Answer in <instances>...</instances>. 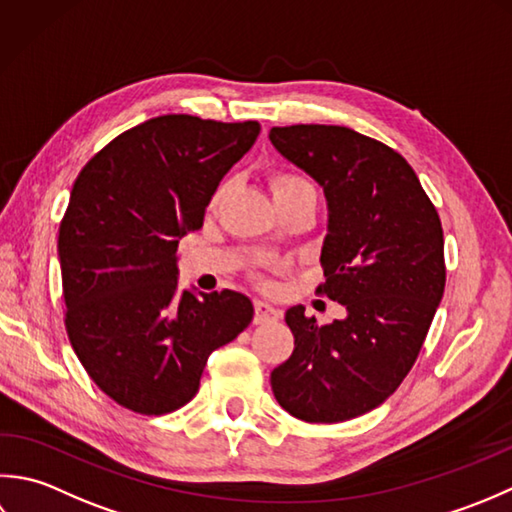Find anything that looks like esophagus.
I'll return each mask as SVG.
<instances>
[{"label": "esophagus", "mask_w": 512, "mask_h": 512, "mask_svg": "<svg viewBox=\"0 0 512 512\" xmlns=\"http://www.w3.org/2000/svg\"><path fill=\"white\" fill-rule=\"evenodd\" d=\"M254 311H256V316H254L256 325H265V322H276L280 318V309L267 305V302H263V300L254 302Z\"/></svg>", "instance_id": "1"}]
</instances>
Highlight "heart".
Instances as JSON below:
<instances>
[{"instance_id":"b5f03b06","label":"heart","mask_w":512,"mask_h":512,"mask_svg":"<svg viewBox=\"0 0 512 512\" xmlns=\"http://www.w3.org/2000/svg\"><path fill=\"white\" fill-rule=\"evenodd\" d=\"M269 185H271V192H274V198L291 194V192H300V190L316 192L314 187H311V183L305 179V176H300V174H296V172H287V170L271 172V174H269ZM223 194H225V185H221V187H218V190L214 192V196H212V207L218 205V201H221Z\"/></svg>"}]
</instances>
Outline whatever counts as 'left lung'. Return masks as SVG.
Returning a JSON list of instances; mask_svg holds the SVG:
<instances>
[{"mask_svg":"<svg viewBox=\"0 0 512 512\" xmlns=\"http://www.w3.org/2000/svg\"><path fill=\"white\" fill-rule=\"evenodd\" d=\"M269 139L325 190L318 294L347 309L331 325L287 309L294 353L271 391L298 420H353L400 387L429 333L446 285L440 216L404 156L356 130L287 125Z\"/></svg>","mask_w":512,"mask_h":512,"instance_id":"obj_1","label":"left lung"}]
</instances>
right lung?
Returning <instances> with one entry per match:
<instances>
[{
    "mask_svg": "<svg viewBox=\"0 0 512 512\" xmlns=\"http://www.w3.org/2000/svg\"><path fill=\"white\" fill-rule=\"evenodd\" d=\"M258 132V121L163 114L112 139L72 185L57 245L66 331L92 382L125 409H181L210 353L254 318L232 289L179 294L176 247L203 227Z\"/></svg>",
    "mask_w": 512,
    "mask_h": 512,
    "instance_id": "1",
    "label": "right lung"
}]
</instances>
